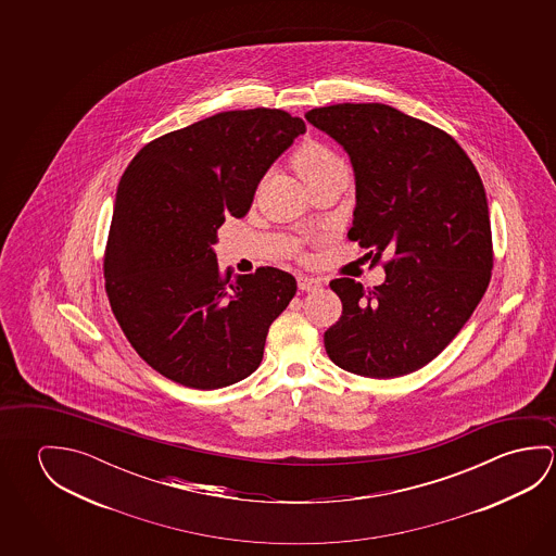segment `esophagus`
Wrapping results in <instances>:
<instances>
[{
	"mask_svg": "<svg viewBox=\"0 0 556 556\" xmlns=\"http://www.w3.org/2000/svg\"><path fill=\"white\" fill-rule=\"evenodd\" d=\"M296 281H299V289L302 292L318 291L319 287H321V281H319L318 277H312V275H299Z\"/></svg>",
	"mask_w": 556,
	"mask_h": 556,
	"instance_id": "34e87169",
	"label": "esophagus"
}]
</instances>
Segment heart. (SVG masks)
I'll return each mask as SVG.
<instances>
[{"label": "heart", "instance_id": "1", "mask_svg": "<svg viewBox=\"0 0 556 556\" xmlns=\"http://www.w3.org/2000/svg\"><path fill=\"white\" fill-rule=\"evenodd\" d=\"M294 170L299 173L302 180H308L312 176L328 173V170H337V168H345V164L341 161V156L337 155L333 149H329L318 141H309L294 153L292 156Z\"/></svg>", "mask_w": 556, "mask_h": 556}]
</instances>
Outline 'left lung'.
<instances>
[{"instance_id": "8db88e82", "label": "left lung", "mask_w": 556, "mask_h": 556, "mask_svg": "<svg viewBox=\"0 0 556 556\" xmlns=\"http://www.w3.org/2000/svg\"><path fill=\"white\" fill-rule=\"evenodd\" d=\"M343 146L355 168L351 240L383 262L386 281L329 282L343 312L326 331L328 356L346 372L397 378L437 358L489 287L486 193L471 159L444 129L378 102L306 112Z\"/></svg>"}]
</instances>
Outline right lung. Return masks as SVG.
<instances>
[{
	"label": "right lung",
	"mask_w": 556,
	"mask_h": 556,
	"mask_svg": "<svg viewBox=\"0 0 556 556\" xmlns=\"http://www.w3.org/2000/svg\"><path fill=\"white\" fill-rule=\"evenodd\" d=\"M306 124L277 109L230 110L147 143L119 180L104 250L110 308L137 355L186 388L240 382L296 279L277 267L220 271L213 244Z\"/></svg>",
	"instance_id": "obj_1"
}]
</instances>
